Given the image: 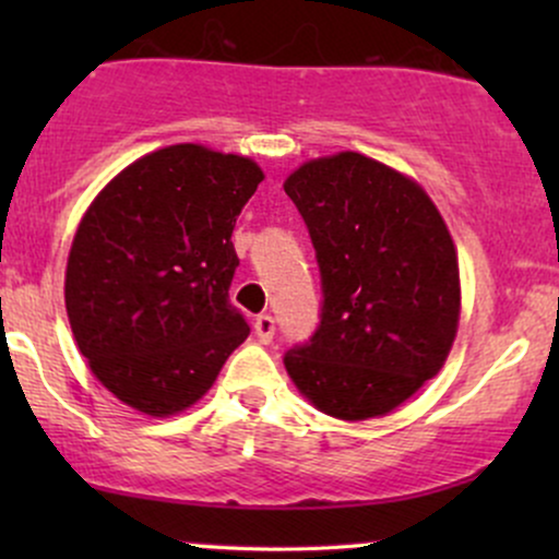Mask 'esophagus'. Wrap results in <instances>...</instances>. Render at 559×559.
Returning <instances> with one entry per match:
<instances>
[{"mask_svg":"<svg viewBox=\"0 0 559 559\" xmlns=\"http://www.w3.org/2000/svg\"><path fill=\"white\" fill-rule=\"evenodd\" d=\"M254 336L260 344H271L275 336V320L271 316H260L254 320Z\"/></svg>","mask_w":559,"mask_h":559,"instance_id":"1","label":"esophagus"}]
</instances>
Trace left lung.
Listing matches in <instances>:
<instances>
[{
	"instance_id": "8db88e82",
	"label": "left lung",
	"mask_w": 559,
	"mask_h": 559,
	"mask_svg": "<svg viewBox=\"0 0 559 559\" xmlns=\"http://www.w3.org/2000/svg\"><path fill=\"white\" fill-rule=\"evenodd\" d=\"M284 189L323 278L320 325L286 352V373L331 418H383L444 368L457 336L452 234L415 178L360 152L307 159Z\"/></svg>"
}]
</instances>
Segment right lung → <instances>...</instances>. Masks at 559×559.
<instances>
[{
	"instance_id": "obj_1",
	"label": "right lung",
	"mask_w": 559,
	"mask_h": 559,
	"mask_svg": "<svg viewBox=\"0 0 559 559\" xmlns=\"http://www.w3.org/2000/svg\"><path fill=\"white\" fill-rule=\"evenodd\" d=\"M265 181L254 159L204 144L139 157L83 213L66 267V310L110 394L170 418L213 389L249 325L228 301L234 234Z\"/></svg>"
}]
</instances>
